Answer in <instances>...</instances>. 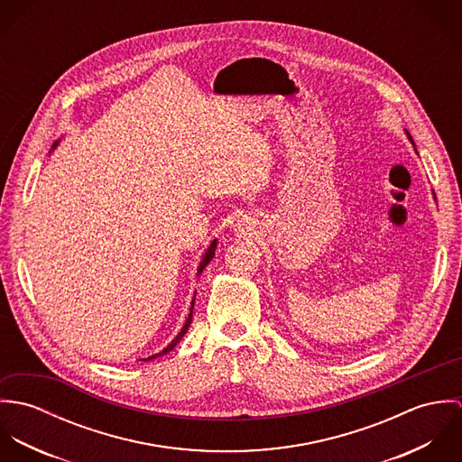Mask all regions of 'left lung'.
<instances>
[{"mask_svg":"<svg viewBox=\"0 0 462 462\" xmlns=\"http://www.w3.org/2000/svg\"><path fill=\"white\" fill-rule=\"evenodd\" d=\"M409 138H411V136H409Z\"/></svg>","mask_w":462,"mask_h":462,"instance_id":"obj_1","label":"left lung"}]
</instances>
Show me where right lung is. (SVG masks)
Wrapping results in <instances>:
<instances>
[{
  "mask_svg": "<svg viewBox=\"0 0 462 462\" xmlns=\"http://www.w3.org/2000/svg\"><path fill=\"white\" fill-rule=\"evenodd\" d=\"M215 245H217V240H213V244L209 245V249H208V253L204 254V258H202V262H200V266H199V272H202V268L206 266V264L209 263V260L213 258V254H215ZM192 310H194V302H192V308H190V315H189V319H187V324L183 326V329L181 332L176 336V339H172V343L171 345H167L162 352H158V354H154V356H151V357H147L145 361H149V359H156L158 356H163V354H167V352H171L178 343H180V339L185 336V332L189 330V326H190V322H192Z\"/></svg>",
  "mask_w": 462,
  "mask_h": 462,
  "instance_id": "1",
  "label": "right lung"
}]
</instances>
